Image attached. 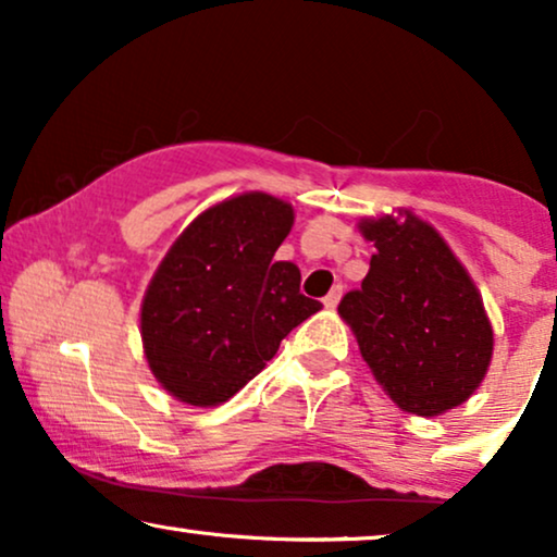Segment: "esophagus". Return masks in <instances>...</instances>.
<instances>
[{
	"instance_id": "obj_1",
	"label": "esophagus",
	"mask_w": 557,
	"mask_h": 557,
	"mask_svg": "<svg viewBox=\"0 0 557 557\" xmlns=\"http://www.w3.org/2000/svg\"><path fill=\"white\" fill-rule=\"evenodd\" d=\"M341 296H343V285H335L327 296H324V306H327V309H335V306L341 304Z\"/></svg>"
}]
</instances>
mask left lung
I'll list each match as a JSON object with an SVG mask.
<instances>
[{"mask_svg":"<svg viewBox=\"0 0 557 557\" xmlns=\"http://www.w3.org/2000/svg\"><path fill=\"white\" fill-rule=\"evenodd\" d=\"M359 230L376 253L337 311L363 361L403 411L440 417L461 406L492 361V324L474 280L417 214L361 220Z\"/></svg>","mask_w":557,"mask_h":557,"instance_id":"left-lung-1","label":"left lung"}]
</instances>
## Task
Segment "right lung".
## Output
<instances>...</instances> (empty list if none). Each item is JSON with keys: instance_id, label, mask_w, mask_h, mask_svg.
<instances>
[{"instance_id": "right-lung-1", "label": "right lung", "mask_w": 557, "mask_h": 557, "mask_svg": "<svg viewBox=\"0 0 557 557\" xmlns=\"http://www.w3.org/2000/svg\"><path fill=\"white\" fill-rule=\"evenodd\" d=\"M290 227V203L251 190L209 207L172 243L140 304L146 361L172 398L201 408L233 398L322 309L300 293L298 267L274 261Z\"/></svg>"}]
</instances>
